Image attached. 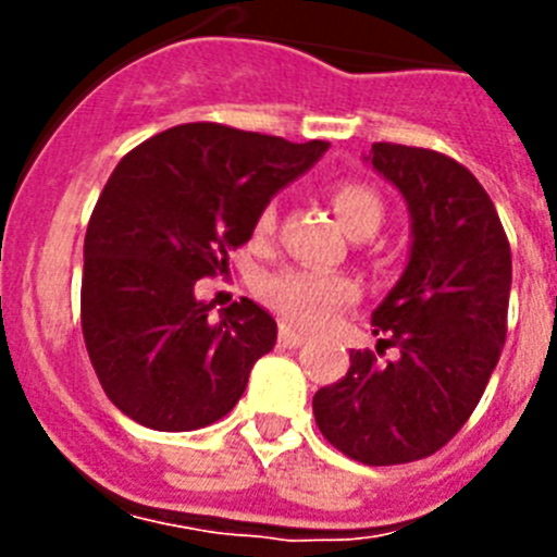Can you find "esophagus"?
<instances>
[{
  "label": "esophagus",
  "mask_w": 557,
  "mask_h": 557,
  "mask_svg": "<svg viewBox=\"0 0 557 557\" xmlns=\"http://www.w3.org/2000/svg\"><path fill=\"white\" fill-rule=\"evenodd\" d=\"M278 343H282L284 348H298L307 343V334L295 332V329L289 326H282V332H278Z\"/></svg>",
  "instance_id": "1"
}]
</instances>
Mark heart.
I'll list each match as a JSON object with an SVG mask.
<instances>
[{
  "instance_id": "1",
  "label": "heart",
  "mask_w": 557,
  "mask_h": 557,
  "mask_svg": "<svg viewBox=\"0 0 557 557\" xmlns=\"http://www.w3.org/2000/svg\"><path fill=\"white\" fill-rule=\"evenodd\" d=\"M332 209L343 228L351 236L376 234L385 220V200L371 184L357 178H343L332 186ZM275 206L268 203L253 220V236L259 243L270 239L275 231ZM264 304L278 312L287 323L304 329L326 326L339 309L357 298V284L348 275L326 273V270L287 268L264 275L259 284Z\"/></svg>"
}]
</instances>
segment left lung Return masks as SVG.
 <instances>
[{"label": "left lung", "instance_id": "1", "mask_svg": "<svg viewBox=\"0 0 557 557\" xmlns=\"http://www.w3.org/2000/svg\"><path fill=\"white\" fill-rule=\"evenodd\" d=\"M410 206L405 275L373 312L396 362L351 351L312 398L318 430L346 457L398 466L444 449L480 405L508 334L510 243L488 191L460 161L376 141L368 152Z\"/></svg>", "mask_w": 557, "mask_h": 557}]
</instances>
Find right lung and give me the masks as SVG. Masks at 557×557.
I'll return each instance as SVG.
<instances>
[{"label": "right lung", "instance_id": "add662e5", "mask_svg": "<svg viewBox=\"0 0 557 557\" xmlns=\"http://www.w3.org/2000/svg\"><path fill=\"white\" fill-rule=\"evenodd\" d=\"M326 150L189 122L111 172L86 228L81 323L102 391L136 424L189 432L234 410L275 321L248 298L211 321L195 284L228 268L256 214Z\"/></svg>", "mask_w": 557, "mask_h": 557}]
</instances>
